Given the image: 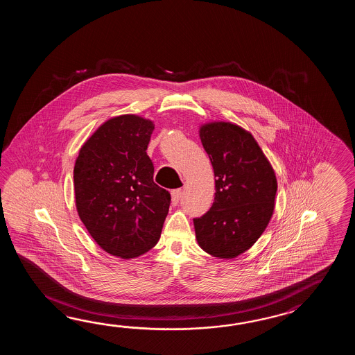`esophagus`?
<instances>
[{
    "label": "esophagus",
    "mask_w": 355,
    "mask_h": 355,
    "mask_svg": "<svg viewBox=\"0 0 355 355\" xmlns=\"http://www.w3.org/2000/svg\"><path fill=\"white\" fill-rule=\"evenodd\" d=\"M181 196H182V189H175L171 191V200H173L174 205L179 203Z\"/></svg>",
    "instance_id": "esophagus-1"
}]
</instances>
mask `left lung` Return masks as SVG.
I'll return each instance as SVG.
<instances>
[{
	"instance_id": "8db88e82",
	"label": "left lung",
	"mask_w": 355,
	"mask_h": 355,
	"mask_svg": "<svg viewBox=\"0 0 355 355\" xmlns=\"http://www.w3.org/2000/svg\"><path fill=\"white\" fill-rule=\"evenodd\" d=\"M216 193L211 209L194 218L196 241L211 257L234 259L264 232L274 211L277 178L255 138L226 121L200 127Z\"/></svg>"
}]
</instances>
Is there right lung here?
Returning a JSON list of instances; mask_svg holds the SVG:
<instances>
[{
	"instance_id": "right-lung-1",
	"label": "right lung",
	"mask_w": 355,
	"mask_h": 355,
	"mask_svg": "<svg viewBox=\"0 0 355 355\" xmlns=\"http://www.w3.org/2000/svg\"><path fill=\"white\" fill-rule=\"evenodd\" d=\"M155 125L138 115L105 121L83 144L73 170L76 208L98 246L133 259L161 236L171 196L153 181L147 147Z\"/></svg>"
}]
</instances>
